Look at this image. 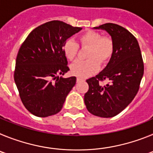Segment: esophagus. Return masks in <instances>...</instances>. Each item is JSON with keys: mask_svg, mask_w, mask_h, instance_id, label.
Returning a JSON list of instances; mask_svg holds the SVG:
<instances>
[{"mask_svg": "<svg viewBox=\"0 0 153 153\" xmlns=\"http://www.w3.org/2000/svg\"><path fill=\"white\" fill-rule=\"evenodd\" d=\"M80 81H83V79H82V78H79V77L76 78V82H80Z\"/></svg>", "mask_w": 153, "mask_h": 153, "instance_id": "obj_1", "label": "esophagus"}]
</instances>
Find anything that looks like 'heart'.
I'll return each instance as SVG.
<instances>
[{"label": "heart", "mask_w": 153, "mask_h": 153, "mask_svg": "<svg viewBox=\"0 0 153 153\" xmlns=\"http://www.w3.org/2000/svg\"><path fill=\"white\" fill-rule=\"evenodd\" d=\"M79 44L82 47H89L87 60H78L70 67V72L79 77H88L100 69V63H106L111 58L113 53V41L108 36H102L100 33L87 30L78 37ZM63 53L69 60H75L77 56L79 46L71 39L65 41Z\"/></svg>", "instance_id": "heart-1"}]
</instances>
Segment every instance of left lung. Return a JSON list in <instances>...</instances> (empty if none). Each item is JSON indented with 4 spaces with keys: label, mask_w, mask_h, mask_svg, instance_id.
I'll return each mask as SVG.
<instances>
[{
    "label": "left lung",
    "mask_w": 153,
    "mask_h": 153,
    "mask_svg": "<svg viewBox=\"0 0 153 153\" xmlns=\"http://www.w3.org/2000/svg\"><path fill=\"white\" fill-rule=\"evenodd\" d=\"M107 31L113 41V53L106 68L94 77L86 79V109L94 116L109 118L122 112L139 91L144 64L139 43L128 30L107 23L94 27ZM107 79L110 83L102 85Z\"/></svg>",
    "instance_id": "8db88e82"
}]
</instances>
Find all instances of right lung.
Instances as JSON below:
<instances>
[{"label":"right lung","mask_w":153,"mask_h":153,"mask_svg":"<svg viewBox=\"0 0 153 153\" xmlns=\"http://www.w3.org/2000/svg\"><path fill=\"white\" fill-rule=\"evenodd\" d=\"M81 30L63 21H49L33 29L21 44L13 77L24 106L36 117L59 113L76 84L75 76L59 75L70 70L63 44Z\"/></svg>","instance_id":"add662e5"}]
</instances>
